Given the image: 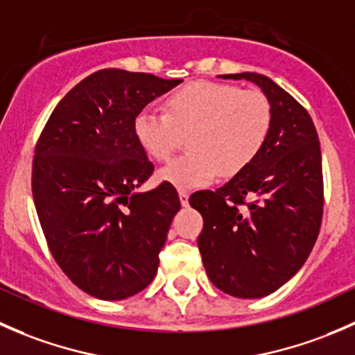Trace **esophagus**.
Instances as JSON below:
<instances>
[{"instance_id": "1", "label": "esophagus", "mask_w": 355, "mask_h": 355, "mask_svg": "<svg viewBox=\"0 0 355 355\" xmlns=\"http://www.w3.org/2000/svg\"><path fill=\"white\" fill-rule=\"evenodd\" d=\"M178 198H180L182 206H189V198H191V196H189V192L180 191V192H178Z\"/></svg>"}]
</instances>
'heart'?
<instances>
[{"mask_svg":"<svg viewBox=\"0 0 355 355\" xmlns=\"http://www.w3.org/2000/svg\"><path fill=\"white\" fill-rule=\"evenodd\" d=\"M271 106L259 91L221 82H194L171 92L164 113L146 108L134 120L139 144L157 161L168 159L189 135V155L157 171V180L180 191L204 187L220 175L249 166L268 141Z\"/></svg>","mask_w":355,"mask_h":355,"instance_id":"heart-1","label":"heart"}]
</instances>
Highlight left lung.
<instances>
[{
    "label": "left lung",
    "mask_w": 355,
    "mask_h": 355,
    "mask_svg": "<svg viewBox=\"0 0 355 355\" xmlns=\"http://www.w3.org/2000/svg\"><path fill=\"white\" fill-rule=\"evenodd\" d=\"M249 80L271 106V130L256 159L216 191L189 202L202 214L198 239L214 287L239 299L270 295L302 268L323 218V171L309 113L266 75H220Z\"/></svg>",
    "instance_id": "left-lung-1"
}]
</instances>
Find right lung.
I'll use <instances>...</instances> for the list:
<instances>
[{"instance_id":"1","label":"right lung","mask_w":355,"mask_h":355,"mask_svg":"<svg viewBox=\"0 0 355 355\" xmlns=\"http://www.w3.org/2000/svg\"><path fill=\"white\" fill-rule=\"evenodd\" d=\"M180 78L94 71L49 116L32 163V196L63 273L92 297L121 300L155 280L180 209L173 185L135 192L155 171L134 120Z\"/></svg>"}]
</instances>
